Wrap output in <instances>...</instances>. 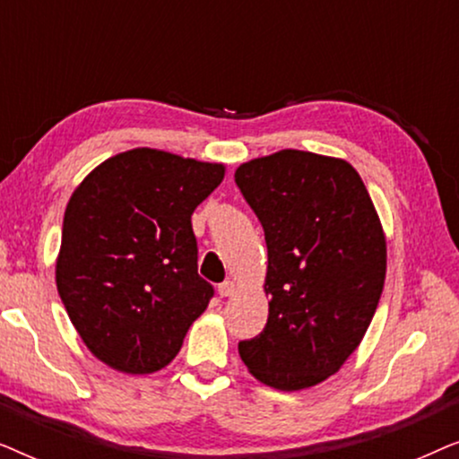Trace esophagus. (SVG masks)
Segmentation results:
<instances>
[{"label": "esophagus", "mask_w": 459, "mask_h": 459, "mask_svg": "<svg viewBox=\"0 0 459 459\" xmlns=\"http://www.w3.org/2000/svg\"><path fill=\"white\" fill-rule=\"evenodd\" d=\"M234 292H236V284L231 280L219 284V294H221V297H234Z\"/></svg>", "instance_id": "obj_1"}]
</instances>
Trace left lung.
<instances>
[{
    "instance_id": "8db88e82",
    "label": "left lung",
    "mask_w": 459,
    "mask_h": 459,
    "mask_svg": "<svg viewBox=\"0 0 459 459\" xmlns=\"http://www.w3.org/2000/svg\"><path fill=\"white\" fill-rule=\"evenodd\" d=\"M236 184L267 242L269 317L238 344L263 385L300 391L336 374L359 347L386 275V240L359 173L303 150L248 160Z\"/></svg>"
}]
</instances>
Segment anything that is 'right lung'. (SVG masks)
Returning a JSON list of instances; mask_svg holds the SVG:
<instances>
[{
  "instance_id": "obj_1",
  "label": "right lung",
  "mask_w": 459,
  "mask_h": 459,
  "mask_svg": "<svg viewBox=\"0 0 459 459\" xmlns=\"http://www.w3.org/2000/svg\"><path fill=\"white\" fill-rule=\"evenodd\" d=\"M225 167L154 148L110 156L77 186L56 286L85 347L117 372L169 366L209 305L192 212Z\"/></svg>"
}]
</instances>
